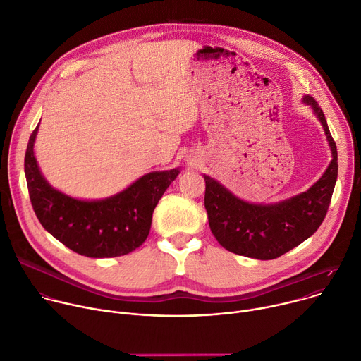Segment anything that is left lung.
Here are the masks:
<instances>
[{
    "mask_svg": "<svg viewBox=\"0 0 361 361\" xmlns=\"http://www.w3.org/2000/svg\"><path fill=\"white\" fill-rule=\"evenodd\" d=\"M304 104L321 121L333 152L329 169L310 190L276 204H250L204 176L210 231L228 252L260 260L279 257L312 236L325 219L338 174L337 147L318 102L305 96Z\"/></svg>",
    "mask_w": 361,
    "mask_h": 361,
    "instance_id": "obj_1",
    "label": "left lung"
}]
</instances>
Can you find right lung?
<instances>
[{
  "mask_svg": "<svg viewBox=\"0 0 361 361\" xmlns=\"http://www.w3.org/2000/svg\"><path fill=\"white\" fill-rule=\"evenodd\" d=\"M37 129L27 144L24 171L32 210L46 231L87 257H115L140 247L148 238L155 206L180 171L149 173L105 200H76L43 178L32 151Z\"/></svg>",
  "mask_w": 361,
  "mask_h": 361,
  "instance_id": "right-lung-1",
  "label": "right lung"
}]
</instances>
